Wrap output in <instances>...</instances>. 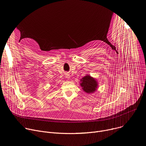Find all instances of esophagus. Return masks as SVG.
Instances as JSON below:
<instances>
[{"label":"esophagus","instance_id":"esophagus-1","mask_svg":"<svg viewBox=\"0 0 146 146\" xmlns=\"http://www.w3.org/2000/svg\"><path fill=\"white\" fill-rule=\"evenodd\" d=\"M66 78H70V75H69V74H66Z\"/></svg>","mask_w":146,"mask_h":146}]
</instances>
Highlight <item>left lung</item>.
<instances>
[{"instance_id": "1", "label": "left lung", "mask_w": 146, "mask_h": 146, "mask_svg": "<svg viewBox=\"0 0 146 146\" xmlns=\"http://www.w3.org/2000/svg\"><path fill=\"white\" fill-rule=\"evenodd\" d=\"M80 85L87 93H92L97 88L98 84L96 81L90 76H86L81 80Z\"/></svg>"}]
</instances>
